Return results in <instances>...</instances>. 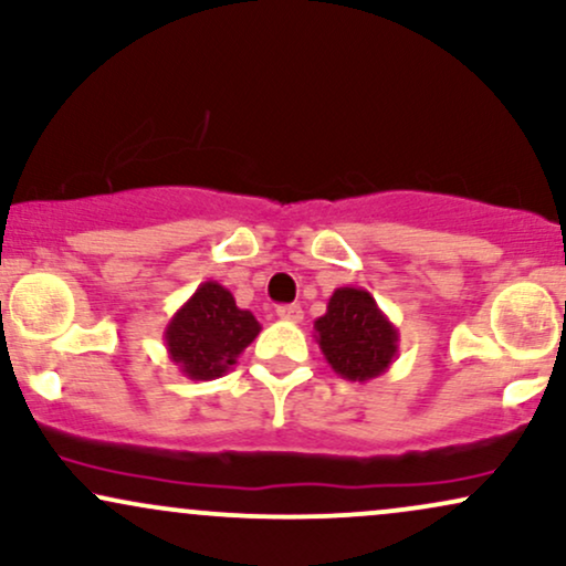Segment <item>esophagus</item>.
I'll list each match as a JSON object with an SVG mask.
<instances>
[{"label": "esophagus", "mask_w": 566, "mask_h": 566, "mask_svg": "<svg viewBox=\"0 0 566 566\" xmlns=\"http://www.w3.org/2000/svg\"><path fill=\"white\" fill-rule=\"evenodd\" d=\"M276 316H279V319H284V322L297 324L303 319V308H301V305H279Z\"/></svg>", "instance_id": "esophagus-1"}]
</instances>
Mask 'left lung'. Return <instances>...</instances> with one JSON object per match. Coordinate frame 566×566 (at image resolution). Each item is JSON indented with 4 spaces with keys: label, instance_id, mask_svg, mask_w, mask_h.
Returning <instances> with one entry per match:
<instances>
[{
    "label": "left lung",
    "instance_id": "left-lung-1",
    "mask_svg": "<svg viewBox=\"0 0 566 566\" xmlns=\"http://www.w3.org/2000/svg\"><path fill=\"white\" fill-rule=\"evenodd\" d=\"M324 359L340 378L367 382L386 373L399 354V329L361 287H337L327 314L314 322Z\"/></svg>",
    "mask_w": 566,
    "mask_h": 566
}]
</instances>
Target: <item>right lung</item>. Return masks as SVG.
<instances>
[{
    "mask_svg": "<svg viewBox=\"0 0 566 566\" xmlns=\"http://www.w3.org/2000/svg\"><path fill=\"white\" fill-rule=\"evenodd\" d=\"M261 333L252 311L239 308L223 284L201 282L172 314L165 346L172 365L191 380L223 378Z\"/></svg>",
    "mask_w": 566,
    "mask_h": 566,
    "instance_id": "1",
    "label": "right lung"
}]
</instances>
